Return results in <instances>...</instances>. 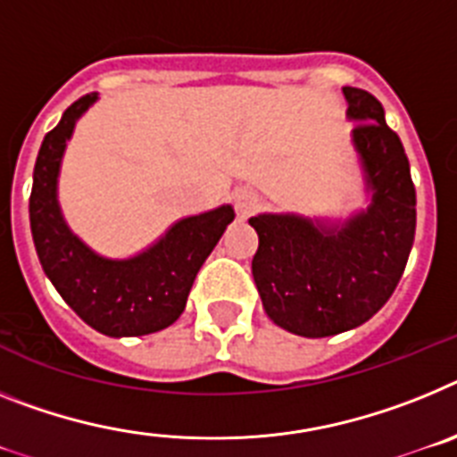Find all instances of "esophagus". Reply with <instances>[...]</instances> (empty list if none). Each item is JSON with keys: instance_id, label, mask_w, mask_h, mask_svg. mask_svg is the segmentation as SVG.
Listing matches in <instances>:
<instances>
[{"instance_id": "esophagus-1", "label": "esophagus", "mask_w": 457, "mask_h": 457, "mask_svg": "<svg viewBox=\"0 0 457 457\" xmlns=\"http://www.w3.org/2000/svg\"><path fill=\"white\" fill-rule=\"evenodd\" d=\"M257 204H260V197H257V193L253 188L234 190V206H237V212H239L241 216H248V213L255 212Z\"/></svg>"}]
</instances>
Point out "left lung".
I'll return each instance as SVG.
<instances>
[{"label":"left lung","mask_w":457,"mask_h":457,"mask_svg":"<svg viewBox=\"0 0 457 457\" xmlns=\"http://www.w3.org/2000/svg\"><path fill=\"white\" fill-rule=\"evenodd\" d=\"M352 146L370 204L349 218L257 213L253 278L273 324L303 338H327L368 322L394 295L416 229V190L403 142L382 103L343 87Z\"/></svg>","instance_id":"obj_1"}]
</instances>
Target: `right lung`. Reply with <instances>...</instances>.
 <instances>
[{
    "mask_svg": "<svg viewBox=\"0 0 457 457\" xmlns=\"http://www.w3.org/2000/svg\"><path fill=\"white\" fill-rule=\"evenodd\" d=\"M98 94L78 98L46 135L34 165L29 223L38 260L82 322L110 338L146 336L179 320L197 271L234 220L232 204L186 216L133 257L98 255L69 228L59 206V172L78 119Z\"/></svg>",
    "mask_w": 457,
    "mask_h": 457,
    "instance_id": "1",
    "label": "right lung"
}]
</instances>
